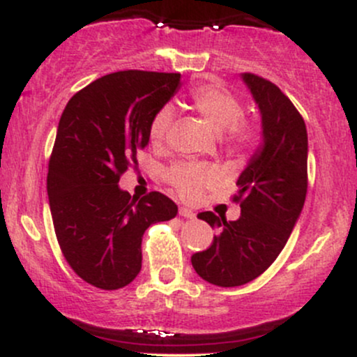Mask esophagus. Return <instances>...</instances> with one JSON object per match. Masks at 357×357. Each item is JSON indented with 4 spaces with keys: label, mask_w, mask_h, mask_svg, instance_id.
<instances>
[{
    "label": "esophagus",
    "mask_w": 357,
    "mask_h": 357,
    "mask_svg": "<svg viewBox=\"0 0 357 357\" xmlns=\"http://www.w3.org/2000/svg\"><path fill=\"white\" fill-rule=\"evenodd\" d=\"M179 215L186 220H195V216H196L195 213L190 210V208H179Z\"/></svg>",
    "instance_id": "34e87169"
}]
</instances>
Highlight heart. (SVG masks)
<instances>
[{
  "mask_svg": "<svg viewBox=\"0 0 357 357\" xmlns=\"http://www.w3.org/2000/svg\"><path fill=\"white\" fill-rule=\"evenodd\" d=\"M191 109L215 130L216 134L227 132V142L231 147L252 146L257 139L255 127L243 119V105L233 93L218 84H202L190 93ZM173 109L169 105L159 109L149 127L153 144H159L166 137L173 122ZM167 181L184 199H195L204 188L216 181V171L204 165H178L167 173Z\"/></svg>",
  "mask_w": 357,
  "mask_h": 357,
  "instance_id": "obj_1",
  "label": "heart"
}]
</instances>
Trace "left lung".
<instances>
[{
    "label": "left lung",
    "instance_id": "obj_1",
    "mask_svg": "<svg viewBox=\"0 0 357 357\" xmlns=\"http://www.w3.org/2000/svg\"><path fill=\"white\" fill-rule=\"evenodd\" d=\"M261 117V142L236 179L241 215L198 218L218 230L211 247L191 257L196 273L218 287L255 280L285 247L307 195V129L289 97L272 82L241 73Z\"/></svg>",
    "mask_w": 357,
    "mask_h": 357
}]
</instances>
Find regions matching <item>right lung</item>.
<instances>
[{
  "label": "right lung",
  "instance_id": "1",
  "mask_svg": "<svg viewBox=\"0 0 357 357\" xmlns=\"http://www.w3.org/2000/svg\"><path fill=\"white\" fill-rule=\"evenodd\" d=\"M179 85L181 73H109L77 92L61 114L48 202L61 253L90 285L116 290L130 284L141 272L144 231L178 215L162 192L130 198L119 179L149 144L153 117Z\"/></svg>",
  "mask_w": 357,
  "mask_h": 357
}]
</instances>
